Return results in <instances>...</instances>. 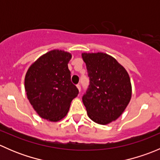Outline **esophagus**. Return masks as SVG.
I'll use <instances>...</instances> for the list:
<instances>
[{
    "mask_svg": "<svg viewBox=\"0 0 160 160\" xmlns=\"http://www.w3.org/2000/svg\"><path fill=\"white\" fill-rule=\"evenodd\" d=\"M77 88H78L79 91L80 92V90H81V87H80V84H77Z\"/></svg>",
    "mask_w": 160,
    "mask_h": 160,
    "instance_id": "obj_1",
    "label": "esophagus"
}]
</instances>
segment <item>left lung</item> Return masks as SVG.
Instances as JSON below:
<instances>
[{
    "mask_svg": "<svg viewBox=\"0 0 160 160\" xmlns=\"http://www.w3.org/2000/svg\"><path fill=\"white\" fill-rule=\"evenodd\" d=\"M90 85L82 100L88 117L100 125L118 118L132 98V84L126 70L104 52L82 53Z\"/></svg>",
    "mask_w": 160,
    "mask_h": 160,
    "instance_id": "left-lung-1",
    "label": "left lung"
}]
</instances>
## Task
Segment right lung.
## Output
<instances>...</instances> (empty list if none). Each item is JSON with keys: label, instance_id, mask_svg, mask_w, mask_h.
I'll list each match as a JSON object with an SVG mask.
<instances>
[{"label": "right lung", "instance_id": "1", "mask_svg": "<svg viewBox=\"0 0 160 160\" xmlns=\"http://www.w3.org/2000/svg\"><path fill=\"white\" fill-rule=\"evenodd\" d=\"M70 52L54 49L30 66L25 78L27 98L42 118L58 122L68 113L79 90L71 82Z\"/></svg>", "mask_w": 160, "mask_h": 160}]
</instances>
